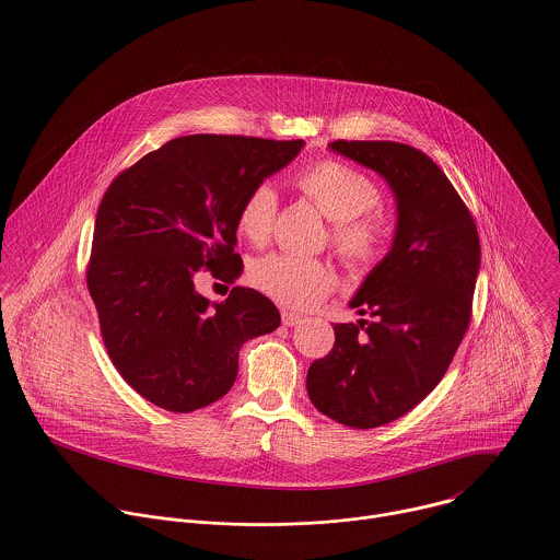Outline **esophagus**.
Returning <instances> with one entry per match:
<instances>
[{
    "mask_svg": "<svg viewBox=\"0 0 560 560\" xmlns=\"http://www.w3.org/2000/svg\"><path fill=\"white\" fill-rule=\"evenodd\" d=\"M302 320V317L298 315V313H292V311H283L281 313V323L285 325V327H293V325H298Z\"/></svg>",
    "mask_w": 560,
    "mask_h": 560,
    "instance_id": "obj_1",
    "label": "esophagus"
}]
</instances>
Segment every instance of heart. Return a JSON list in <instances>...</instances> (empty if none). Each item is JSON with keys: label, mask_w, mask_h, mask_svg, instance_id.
<instances>
[{"label": "heart", "mask_w": 560, "mask_h": 560, "mask_svg": "<svg viewBox=\"0 0 560 560\" xmlns=\"http://www.w3.org/2000/svg\"><path fill=\"white\" fill-rule=\"evenodd\" d=\"M295 188L311 199L329 222V243L350 268L373 265L386 247L388 224L375 210L380 188L372 178L342 161L325 160L302 170ZM277 215L272 187L252 188L237 210V231L252 245H265ZM247 281L288 308H313L334 292L338 275L325 260L268 254L247 268Z\"/></svg>", "instance_id": "obj_1"}]
</instances>
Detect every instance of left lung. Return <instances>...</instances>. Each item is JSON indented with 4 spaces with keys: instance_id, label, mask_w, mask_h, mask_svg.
I'll return each mask as SVG.
<instances>
[{
    "instance_id": "8db88e82",
    "label": "left lung",
    "mask_w": 560,
    "mask_h": 560,
    "mask_svg": "<svg viewBox=\"0 0 560 560\" xmlns=\"http://www.w3.org/2000/svg\"><path fill=\"white\" fill-rule=\"evenodd\" d=\"M329 149L386 178L399 215L390 252L350 300L372 320L336 323L334 348L306 375L320 413L365 430L405 416L450 370L472 315L479 233L420 149L393 140H336Z\"/></svg>"
}]
</instances>
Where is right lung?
<instances>
[{
  "instance_id": "1",
  "label": "right lung",
  "mask_w": 560,
  "mask_h": 560,
  "mask_svg": "<svg viewBox=\"0 0 560 560\" xmlns=\"http://www.w3.org/2000/svg\"><path fill=\"white\" fill-rule=\"evenodd\" d=\"M304 140L192 133L165 142L107 188L85 270L115 370L142 399L188 413L235 384L243 342L279 327L277 306L233 288L212 304L195 290L206 268L233 283L237 210Z\"/></svg>"
}]
</instances>
